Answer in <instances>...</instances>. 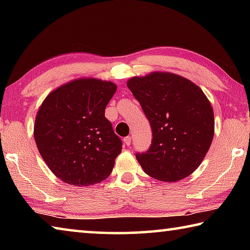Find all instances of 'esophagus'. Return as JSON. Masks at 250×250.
Returning <instances> with one entry per match:
<instances>
[{
	"instance_id": "1",
	"label": "esophagus",
	"mask_w": 250,
	"mask_h": 250,
	"mask_svg": "<svg viewBox=\"0 0 250 250\" xmlns=\"http://www.w3.org/2000/svg\"><path fill=\"white\" fill-rule=\"evenodd\" d=\"M131 137H125V139H124V142L125 143V146H130L131 145Z\"/></svg>"
}]
</instances>
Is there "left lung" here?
<instances>
[{
    "mask_svg": "<svg viewBox=\"0 0 250 250\" xmlns=\"http://www.w3.org/2000/svg\"><path fill=\"white\" fill-rule=\"evenodd\" d=\"M152 129V143L138 162L147 175L176 182L200 167L214 137V112L191 80L171 73H151L126 83Z\"/></svg>",
    "mask_w": 250,
    "mask_h": 250,
    "instance_id": "1",
    "label": "left lung"
}]
</instances>
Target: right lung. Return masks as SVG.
<instances>
[{"label":"right lung","mask_w":250,"mask_h":250,"mask_svg":"<svg viewBox=\"0 0 250 250\" xmlns=\"http://www.w3.org/2000/svg\"><path fill=\"white\" fill-rule=\"evenodd\" d=\"M117 86L95 78L71 80L46 97L36 115L34 138L42 158L67 184L100 183L121 153V139L104 117Z\"/></svg>","instance_id":"obj_1"}]
</instances>
